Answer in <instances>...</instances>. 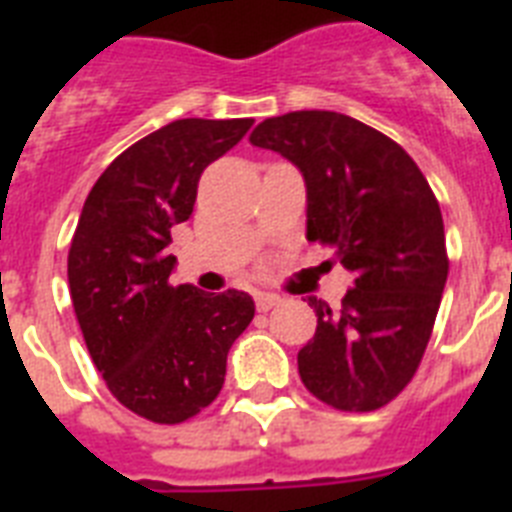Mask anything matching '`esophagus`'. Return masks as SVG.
Returning a JSON list of instances; mask_svg holds the SVG:
<instances>
[{"label":"esophagus","instance_id":"34e87169","mask_svg":"<svg viewBox=\"0 0 512 512\" xmlns=\"http://www.w3.org/2000/svg\"><path fill=\"white\" fill-rule=\"evenodd\" d=\"M255 305H257V311L265 313V311H271V308H276V305H281V297L273 295V292H257Z\"/></svg>","mask_w":512,"mask_h":512}]
</instances>
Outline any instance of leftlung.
<instances>
[{"instance_id":"8db88e82","label":"left lung","mask_w":512,"mask_h":512,"mask_svg":"<svg viewBox=\"0 0 512 512\" xmlns=\"http://www.w3.org/2000/svg\"><path fill=\"white\" fill-rule=\"evenodd\" d=\"M305 180V236L335 247L356 287L297 353L300 380L342 412H372L414 377L446 287L441 207L404 148L337 111H292L252 130Z\"/></svg>"}]
</instances>
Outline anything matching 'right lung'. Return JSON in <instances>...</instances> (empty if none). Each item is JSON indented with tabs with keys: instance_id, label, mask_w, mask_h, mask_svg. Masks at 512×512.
Here are the masks:
<instances>
[{
	"instance_id": "add662e5",
	"label": "right lung",
	"mask_w": 512,
	"mask_h": 512,
	"mask_svg": "<svg viewBox=\"0 0 512 512\" xmlns=\"http://www.w3.org/2000/svg\"><path fill=\"white\" fill-rule=\"evenodd\" d=\"M252 119H177L151 132L92 185L68 252V287L92 361L119 404L175 425L225 382V358L255 300L193 284L172 287V228L193 215L207 164L239 143Z\"/></svg>"
}]
</instances>
